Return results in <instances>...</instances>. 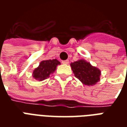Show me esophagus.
<instances>
[{
  "mask_svg": "<svg viewBox=\"0 0 127 127\" xmlns=\"http://www.w3.org/2000/svg\"><path fill=\"white\" fill-rule=\"evenodd\" d=\"M69 61L68 60H66V61H62V63L64 64H69Z\"/></svg>",
  "mask_w": 127,
  "mask_h": 127,
  "instance_id": "esophagus-1",
  "label": "esophagus"
}]
</instances>
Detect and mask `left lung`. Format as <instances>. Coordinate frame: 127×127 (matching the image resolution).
I'll use <instances>...</instances> for the list:
<instances>
[{
	"mask_svg": "<svg viewBox=\"0 0 127 127\" xmlns=\"http://www.w3.org/2000/svg\"><path fill=\"white\" fill-rule=\"evenodd\" d=\"M70 65L75 77L83 84L93 86L100 81L101 70L93 66L89 62L81 59L71 63Z\"/></svg>",
	"mask_w": 127,
	"mask_h": 127,
	"instance_id": "8db88e82",
	"label": "left lung"
}]
</instances>
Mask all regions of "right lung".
<instances>
[{
    "label": "right lung",
    "mask_w": 127,
    "mask_h": 127,
    "mask_svg": "<svg viewBox=\"0 0 127 127\" xmlns=\"http://www.w3.org/2000/svg\"><path fill=\"white\" fill-rule=\"evenodd\" d=\"M59 64H61V63L57 59L42 61L39 66L34 69L32 76L34 80L43 81L50 77Z\"/></svg>",
    "instance_id": "add662e5"
}]
</instances>
